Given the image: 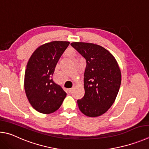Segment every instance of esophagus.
Here are the masks:
<instances>
[{"mask_svg":"<svg viewBox=\"0 0 149 149\" xmlns=\"http://www.w3.org/2000/svg\"><path fill=\"white\" fill-rule=\"evenodd\" d=\"M72 89L73 88H69V89H67V92L69 93H70L72 91Z\"/></svg>","mask_w":149,"mask_h":149,"instance_id":"obj_1","label":"esophagus"}]
</instances>
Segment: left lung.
<instances>
[{"mask_svg":"<svg viewBox=\"0 0 149 149\" xmlns=\"http://www.w3.org/2000/svg\"><path fill=\"white\" fill-rule=\"evenodd\" d=\"M86 61L84 78L85 94L78 100L86 116L102 115L114 103L121 84V72L116 60L103 47L92 43L70 44Z\"/></svg>","mask_w":149,"mask_h":149,"instance_id":"1","label":"left lung"}]
</instances>
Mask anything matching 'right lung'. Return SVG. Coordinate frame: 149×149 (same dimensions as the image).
I'll return each instance as SVG.
<instances>
[{
  "instance_id": "right-lung-1",
  "label": "right lung",
  "mask_w": 149,
  "mask_h": 149,
  "mask_svg": "<svg viewBox=\"0 0 149 149\" xmlns=\"http://www.w3.org/2000/svg\"><path fill=\"white\" fill-rule=\"evenodd\" d=\"M70 42L53 41L39 46L27 63L25 72L26 95L33 107L39 113L56 111L67 93L53 81L56 65Z\"/></svg>"
}]
</instances>
